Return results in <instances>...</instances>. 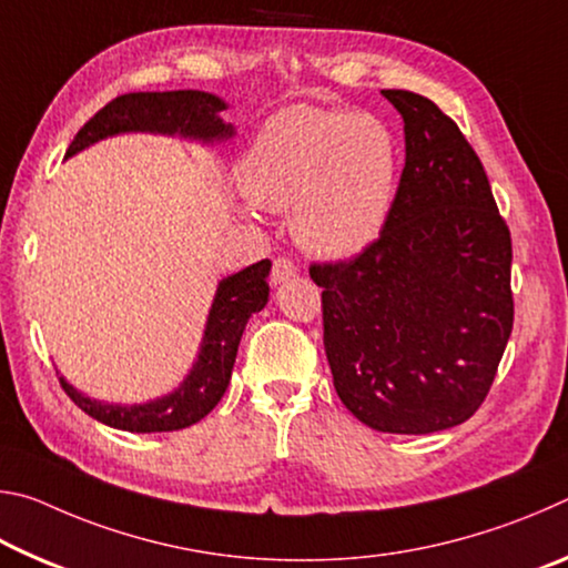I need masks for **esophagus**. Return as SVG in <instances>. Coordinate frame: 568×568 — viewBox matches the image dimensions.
<instances>
[{"mask_svg": "<svg viewBox=\"0 0 568 568\" xmlns=\"http://www.w3.org/2000/svg\"><path fill=\"white\" fill-rule=\"evenodd\" d=\"M295 275H297V265L291 261V257H277V261L273 263V273H271L273 285L291 281V277H295Z\"/></svg>", "mask_w": 568, "mask_h": 568, "instance_id": "obj_1", "label": "esophagus"}]
</instances>
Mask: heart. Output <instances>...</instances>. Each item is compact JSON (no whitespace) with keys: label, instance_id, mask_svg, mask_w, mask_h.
I'll use <instances>...</instances> for the list:
<instances>
[{"label":"heart","instance_id":"heart-1","mask_svg":"<svg viewBox=\"0 0 568 568\" xmlns=\"http://www.w3.org/2000/svg\"><path fill=\"white\" fill-rule=\"evenodd\" d=\"M398 148L371 112L293 104L275 112L240 162L255 205L291 213L297 243L321 257H351L386 225Z\"/></svg>","mask_w":568,"mask_h":568}]
</instances>
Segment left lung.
Here are the masks:
<instances>
[{
	"label": "left lung",
	"mask_w": 568,
	"mask_h": 568,
	"mask_svg": "<svg viewBox=\"0 0 568 568\" xmlns=\"http://www.w3.org/2000/svg\"><path fill=\"white\" fill-rule=\"evenodd\" d=\"M383 98L406 132L386 225L311 277L343 406L383 434L418 436L468 420L491 390L514 328L511 233L458 124L423 94Z\"/></svg>",
	"instance_id": "obj_1"
}]
</instances>
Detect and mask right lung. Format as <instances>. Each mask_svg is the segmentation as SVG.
Here are the masks:
<instances>
[{
  "instance_id": "add662e5",
  "label": "right lung",
  "mask_w": 568,
  "mask_h": 568,
  "mask_svg": "<svg viewBox=\"0 0 568 568\" xmlns=\"http://www.w3.org/2000/svg\"><path fill=\"white\" fill-rule=\"evenodd\" d=\"M227 104L215 94L200 90L120 94L84 122V128L74 134L67 158L120 132L180 134V138L200 140L205 145L227 140L233 138V124L220 118ZM267 275H271V261H261L220 281L197 361L192 363V371L180 383V388L168 396L140 403V406H110V403L82 396L80 390L60 378L67 396L94 420L130 430V434L180 430L205 418L225 396L237 345L250 315L261 313L267 303V295H271Z\"/></svg>"
}]
</instances>
